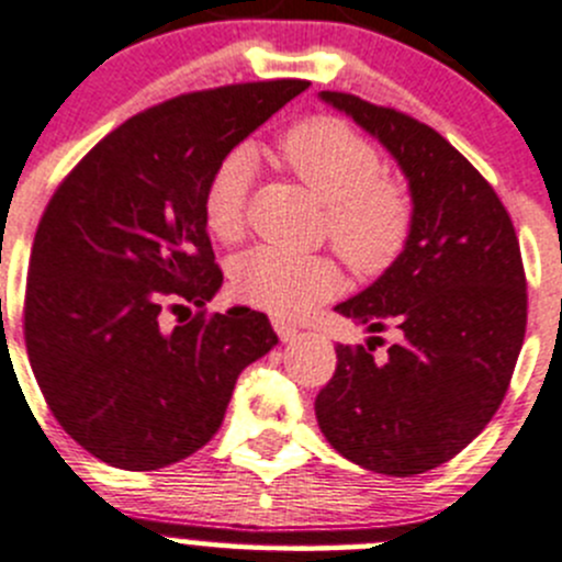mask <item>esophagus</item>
I'll return each mask as SVG.
<instances>
[{"label": "esophagus", "instance_id": "1", "mask_svg": "<svg viewBox=\"0 0 562 562\" xmlns=\"http://www.w3.org/2000/svg\"><path fill=\"white\" fill-rule=\"evenodd\" d=\"M273 327H276V333H279V338L281 341H292V338H297V327L294 325H289V322H283V319H273Z\"/></svg>", "mask_w": 562, "mask_h": 562}]
</instances>
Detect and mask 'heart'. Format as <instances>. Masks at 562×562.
Instances as JSON below:
<instances>
[{
    "label": "heart",
    "instance_id": "1",
    "mask_svg": "<svg viewBox=\"0 0 562 562\" xmlns=\"http://www.w3.org/2000/svg\"><path fill=\"white\" fill-rule=\"evenodd\" d=\"M289 169L327 207V237L352 270L376 276L402 257L413 229V204L396 180L385 177L382 153L358 131L333 116L300 122L283 136ZM254 155L232 149L213 169L202 196L210 235L232 243L246 226ZM237 294L276 316H300L341 289L330 257H297L259 246L232 268Z\"/></svg>",
    "mask_w": 562,
    "mask_h": 562
}]
</instances>
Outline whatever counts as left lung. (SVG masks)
<instances>
[{"mask_svg": "<svg viewBox=\"0 0 562 562\" xmlns=\"http://www.w3.org/2000/svg\"><path fill=\"white\" fill-rule=\"evenodd\" d=\"M404 171L413 229L402 257L336 311L366 347L338 344L316 396L322 435L349 462L409 477L440 468L503 404L527 327L519 240L494 188L435 127L347 92H319ZM400 338L374 361L376 331Z\"/></svg>", "mask_w": 562, "mask_h": 562, "instance_id": "1", "label": "left lung"}]
</instances>
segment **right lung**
<instances>
[{"mask_svg": "<svg viewBox=\"0 0 562 562\" xmlns=\"http://www.w3.org/2000/svg\"><path fill=\"white\" fill-rule=\"evenodd\" d=\"M281 79L191 92L131 116L65 177L37 224L24 300L32 371L54 418L120 470H160L221 429L246 366L279 344L235 305L202 213L215 166L297 98ZM196 304L186 326L162 311Z\"/></svg>", "mask_w": 562, "mask_h": 562, "instance_id": "obj_1", "label": "right lung"}]
</instances>
